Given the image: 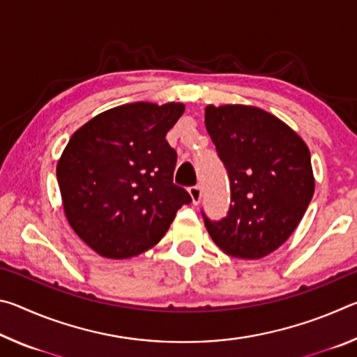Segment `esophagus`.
Returning <instances> with one entry per match:
<instances>
[{
  "label": "esophagus",
  "mask_w": 357,
  "mask_h": 357,
  "mask_svg": "<svg viewBox=\"0 0 357 357\" xmlns=\"http://www.w3.org/2000/svg\"><path fill=\"white\" fill-rule=\"evenodd\" d=\"M189 193L192 197V203L193 204H198L202 200V187L200 185H192L189 187Z\"/></svg>",
  "instance_id": "esophagus-1"
}]
</instances>
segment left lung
Wrapping results in <instances>:
<instances>
[{"mask_svg":"<svg viewBox=\"0 0 357 357\" xmlns=\"http://www.w3.org/2000/svg\"><path fill=\"white\" fill-rule=\"evenodd\" d=\"M204 124L229 179V209L203 213L215 245L257 259L279 249L299 225L315 190L310 151L274 114L247 105H208Z\"/></svg>","mask_w":357,"mask_h":357,"instance_id":"left-lung-1","label":"left lung"}]
</instances>
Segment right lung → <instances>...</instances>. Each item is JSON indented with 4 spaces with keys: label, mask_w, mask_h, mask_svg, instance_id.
<instances>
[{
    "label": "right lung",
    "mask_w": 357,
    "mask_h": 357,
    "mask_svg": "<svg viewBox=\"0 0 357 357\" xmlns=\"http://www.w3.org/2000/svg\"><path fill=\"white\" fill-rule=\"evenodd\" d=\"M183 113L174 102H135L98 114L70 137L56 167L64 213L99 255L146 252L192 202L173 183L178 154L165 138Z\"/></svg>",
    "instance_id": "obj_1"
}]
</instances>
